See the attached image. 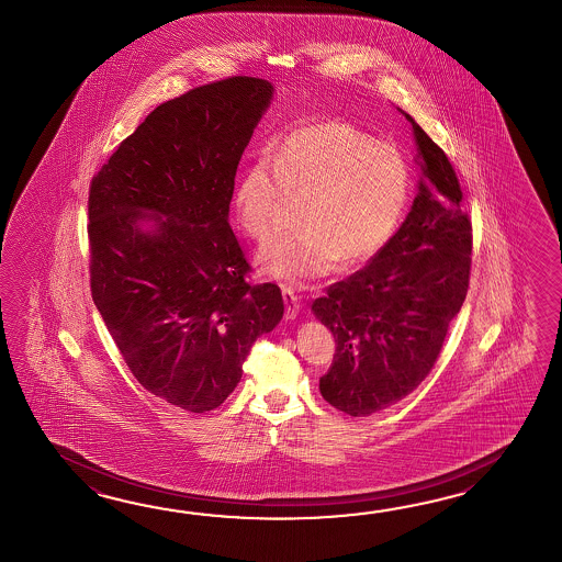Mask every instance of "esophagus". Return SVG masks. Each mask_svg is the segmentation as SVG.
<instances>
[{
    "mask_svg": "<svg viewBox=\"0 0 562 562\" xmlns=\"http://www.w3.org/2000/svg\"><path fill=\"white\" fill-rule=\"evenodd\" d=\"M283 301H285L286 319H295L299 310H301V301H299L297 293L291 286H283Z\"/></svg>",
    "mask_w": 562,
    "mask_h": 562,
    "instance_id": "34e87169",
    "label": "esophagus"
}]
</instances>
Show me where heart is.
Listing matches in <instances>:
<instances>
[{"label":"heart","instance_id":"1","mask_svg":"<svg viewBox=\"0 0 562 562\" xmlns=\"http://www.w3.org/2000/svg\"><path fill=\"white\" fill-rule=\"evenodd\" d=\"M301 201L299 228L261 252L269 276L293 285L366 263L392 239L409 201L400 150L346 122L299 126L257 148L240 172L235 211L257 243L273 239L286 204Z\"/></svg>","mask_w":562,"mask_h":562}]
</instances>
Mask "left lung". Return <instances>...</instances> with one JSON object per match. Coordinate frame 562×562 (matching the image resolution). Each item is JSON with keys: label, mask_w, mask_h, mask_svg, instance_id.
I'll list each match as a JSON object with an SVG mask.
<instances>
[{"label": "left lung", "mask_w": 562, "mask_h": 562, "mask_svg": "<svg viewBox=\"0 0 562 562\" xmlns=\"http://www.w3.org/2000/svg\"><path fill=\"white\" fill-rule=\"evenodd\" d=\"M406 119L422 170L409 215L370 263L311 305L335 337L319 390L353 418L394 406L428 378L470 283L472 223L454 167Z\"/></svg>", "instance_id": "1"}]
</instances>
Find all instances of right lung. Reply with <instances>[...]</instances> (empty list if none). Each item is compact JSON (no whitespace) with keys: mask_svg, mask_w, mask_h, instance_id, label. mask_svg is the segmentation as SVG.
<instances>
[{"mask_svg":"<svg viewBox=\"0 0 562 562\" xmlns=\"http://www.w3.org/2000/svg\"><path fill=\"white\" fill-rule=\"evenodd\" d=\"M271 98L251 76L192 88L155 108L90 182L95 307L144 390L192 414L227 400L257 337L283 317L279 286L249 283L228 225L240 156Z\"/></svg>","mask_w":562,"mask_h":562,"instance_id":"add662e5","label":"right lung"}]
</instances>
